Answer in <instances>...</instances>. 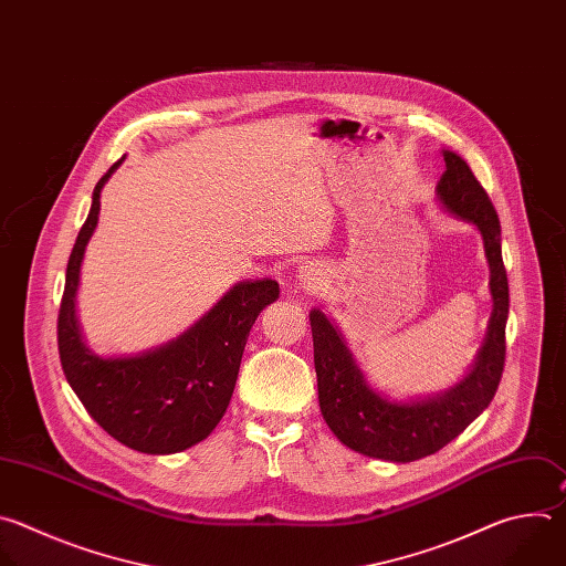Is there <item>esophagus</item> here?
Instances as JSON below:
<instances>
[{"label": "esophagus", "instance_id": "obj_1", "mask_svg": "<svg viewBox=\"0 0 566 566\" xmlns=\"http://www.w3.org/2000/svg\"><path fill=\"white\" fill-rule=\"evenodd\" d=\"M298 283H301V287H305L310 292L318 290L323 283V270L316 263H303L298 268Z\"/></svg>", "mask_w": 566, "mask_h": 566}]
</instances>
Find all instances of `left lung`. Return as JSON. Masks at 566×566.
<instances>
[{"instance_id": "obj_1", "label": "left lung", "mask_w": 566, "mask_h": 566, "mask_svg": "<svg viewBox=\"0 0 566 566\" xmlns=\"http://www.w3.org/2000/svg\"><path fill=\"white\" fill-rule=\"evenodd\" d=\"M441 156L446 171L434 189L437 202L482 234L491 270L493 312L471 370L434 395L392 399L370 386L334 318L321 307L310 310L318 406L325 423L355 453L395 464L428 458L464 432L493 401L504 370L509 281L500 218L467 160L450 149H441Z\"/></svg>"}]
</instances>
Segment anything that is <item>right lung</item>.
<instances>
[{
	"label": "right lung",
	"mask_w": 566,
	"mask_h": 566,
	"mask_svg": "<svg viewBox=\"0 0 566 566\" xmlns=\"http://www.w3.org/2000/svg\"><path fill=\"white\" fill-rule=\"evenodd\" d=\"M125 158L95 185L88 216L73 245L57 318L64 377L86 412L120 443L147 455H171L202 441L230 406L250 329L279 298L272 279L239 281L171 342L104 357L91 350L77 318V287L86 245L97 228L99 193Z\"/></svg>",
	"instance_id": "add662e5"
}]
</instances>
